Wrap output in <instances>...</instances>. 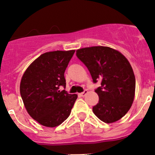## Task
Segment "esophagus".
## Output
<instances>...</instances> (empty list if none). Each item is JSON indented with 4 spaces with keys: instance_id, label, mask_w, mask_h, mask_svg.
Here are the masks:
<instances>
[{
    "instance_id": "1",
    "label": "esophagus",
    "mask_w": 155,
    "mask_h": 155,
    "mask_svg": "<svg viewBox=\"0 0 155 155\" xmlns=\"http://www.w3.org/2000/svg\"><path fill=\"white\" fill-rule=\"evenodd\" d=\"M87 94V90H85L83 92H82V93L79 94V96H81V97H84V96H85V95H86Z\"/></svg>"
}]
</instances>
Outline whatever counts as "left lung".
<instances>
[{
	"label": "left lung",
	"mask_w": 155,
	"mask_h": 155,
	"mask_svg": "<svg viewBox=\"0 0 155 155\" xmlns=\"http://www.w3.org/2000/svg\"><path fill=\"white\" fill-rule=\"evenodd\" d=\"M76 56L88 69L93 82H101L95 90L99 101L94 113L107 124L121 119L132 106L136 89L134 70L125 56L101 46L79 48Z\"/></svg>",
	"instance_id": "left-lung-1"
}]
</instances>
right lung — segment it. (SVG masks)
Listing matches in <instances>:
<instances>
[{
    "label": "right lung",
    "instance_id": "add662e5",
    "mask_svg": "<svg viewBox=\"0 0 155 155\" xmlns=\"http://www.w3.org/2000/svg\"><path fill=\"white\" fill-rule=\"evenodd\" d=\"M75 50L42 54L29 65L20 82V94L28 113L39 124L54 127L70 115L77 99L66 87L64 72Z\"/></svg>",
    "mask_w": 155,
    "mask_h": 155
}]
</instances>
